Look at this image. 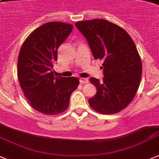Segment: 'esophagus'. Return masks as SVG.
Returning a JSON list of instances; mask_svg holds the SVG:
<instances>
[{"label": "esophagus", "instance_id": "obj_1", "mask_svg": "<svg viewBox=\"0 0 159 159\" xmlns=\"http://www.w3.org/2000/svg\"><path fill=\"white\" fill-rule=\"evenodd\" d=\"M88 79L87 78H81L80 80V82L81 83V84H87L88 83Z\"/></svg>", "mask_w": 159, "mask_h": 159}]
</instances>
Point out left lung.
I'll return each instance as SVG.
<instances>
[{
	"instance_id": "left-lung-1",
	"label": "left lung",
	"mask_w": 159,
	"mask_h": 159,
	"mask_svg": "<svg viewBox=\"0 0 159 159\" xmlns=\"http://www.w3.org/2000/svg\"><path fill=\"white\" fill-rule=\"evenodd\" d=\"M94 59L103 61V80L91 77L97 92L89 98L95 111L104 114L120 112L132 101L139 88L142 62L136 45L123 28L106 20L76 22Z\"/></svg>"
}]
</instances>
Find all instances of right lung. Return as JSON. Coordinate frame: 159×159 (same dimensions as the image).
Segmentation results:
<instances>
[{"label": "right lung", "mask_w": 159, "mask_h": 159, "mask_svg": "<svg viewBox=\"0 0 159 159\" xmlns=\"http://www.w3.org/2000/svg\"><path fill=\"white\" fill-rule=\"evenodd\" d=\"M73 26L49 22L35 29L23 43L18 57L19 82L26 98L37 111L54 115L65 111L78 87L75 77L53 76L57 49Z\"/></svg>", "instance_id": "1"}]
</instances>
